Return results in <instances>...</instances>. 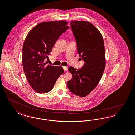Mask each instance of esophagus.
<instances>
[{
  "instance_id": "34e87169",
  "label": "esophagus",
  "mask_w": 135,
  "mask_h": 135,
  "mask_svg": "<svg viewBox=\"0 0 135 135\" xmlns=\"http://www.w3.org/2000/svg\"><path fill=\"white\" fill-rule=\"evenodd\" d=\"M63 67V70L64 71H66L67 70V69H68V68H67V67H65V66H63V67Z\"/></svg>"
}]
</instances>
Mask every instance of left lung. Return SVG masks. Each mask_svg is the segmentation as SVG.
I'll list each match as a JSON object with an SVG mask.
<instances>
[{
	"label": "left lung",
	"instance_id": "8db88e82",
	"mask_svg": "<svg viewBox=\"0 0 135 135\" xmlns=\"http://www.w3.org/2000/svg\"><path fill=\"white\" fill-rule=\"evenodd\" d=\"M70 26L80 59L85 63L78 70L69 67L72 78L67 82L68 88L75 95L85 97L93 91L102 78L106 64L104 43L101 33L88 21L72 20Z\"/></svg>",
	"mask_w": 135,
	"mask_h": 135
}]
</instances>
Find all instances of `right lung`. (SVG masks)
I'll use <instances>...</instances> for the list:
<instances>
[{"label":"right lung","instance_id":"1","mask_svg":"<svg viewBox=\"0 0 135 135\" xmlns=\"http://www.w3.org/2000/svg\"><path fill=\"white\" fill-rule=\"evenodd\" d=\"M66 21L42 22L31 29L22 48V65L28 82L36 92L50 91L64 72L61 66L48 65L44 60L59 37L69 28Z\"/></svg>","mask_w":135,"mask_h":135}]
</instances>
